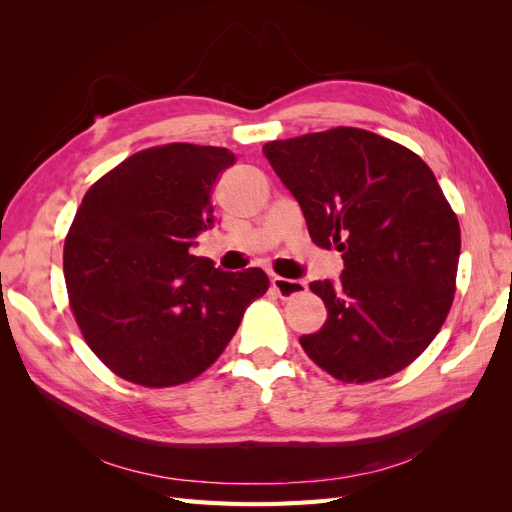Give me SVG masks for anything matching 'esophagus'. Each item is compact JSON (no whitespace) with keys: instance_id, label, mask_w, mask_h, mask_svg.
Returning a JSON list of instances; mask_svg holds the SVG:
<instances>
[{"instance_id":"34e87169","label":"esophagus","mask_w":512,"mask_h":512,"mask_svg":"<svg viewBox=\"0 0 512 512\" xmlns=\"http://www.w3.org/2000/svg\"><path fill=\"white\" fill-rule=\"evenodd\" d=\"M271 286L277 294H280L282 299H292V297H297V294H303L307 290L305 282L288 280V277H280V275L271 277Z\"/></svg>"}]
</instances>
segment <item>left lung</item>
<instances>
[{"instance_id":"obj_1","label":"left lung","mask_w":512,"mask_h":512,"mask_svg":"<svg viewBox=\"0 0 512 512\" xmlns=\"http://www.w3.org/2000/svg\"><path fill=\"white\" fill-rule=\"evenodd\" d=\"M297 198L309 237L344 252L339 282H312L327 322L299 342L342 382L408 367L451 312L461 250L457 215L408 147L361 128H331L262 147Z\"/></svg>"}]
</instances>
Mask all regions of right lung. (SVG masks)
Here are the masks:
<instances>
[{"label":"right lung","instance_id":"add662e5","mask_svg":"<svg viewBox=\"0 0 512 512\" xmlns=\"http://www.w3.org/2000/svg\"><path fill=\"white\" fill-rule=\"evenodd\" d=\"M232 164L224 147L170 143L87 190L64 243L66 288L87 346L119 378L147 389L194 380L267 292L262 269L228 273L190 254L213 226V183Z\"/></svg>","mask_w":512,"mask_h":512}]
</instances>
